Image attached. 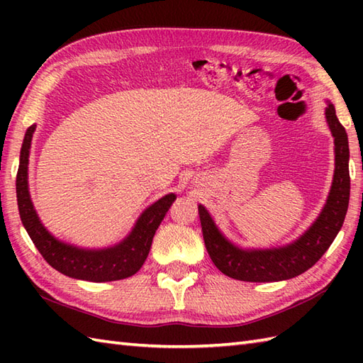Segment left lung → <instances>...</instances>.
<instances>
[{
    "label": "left lung",
    "instance_id": "left-lung-1",
    "mask_svg": "<svg viewBox=\"0 0 363 363\" xmlns=\"http://www.w3.org/2000/svg\"><path fill=\"white\" fill-rule=\"evenodd\" d=\"M325 115L334 137L333 186L317 220L296 240L277 248H240L221 233L206 207L198 206L206 250L223 274L246 282L287 281L313 267L333 245L350 204V145L348 134L338 121L333 103L328 101Z\"/></svg>",
    "mask_w": 363,
    "mask_h": 363
}]
</instances>
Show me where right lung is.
<instances>
[{"mask_svg": "<svg viewBox=\"0 0 363 363\" xmlns=\"http://www.w3.org/2000/svg\"><path fill=\"white\" fill-rule=\"evenodd\" d=\"M35 125L26 129L20 151V165L17 173V203L23 226L30 240L40 251L43 259L59 273L73 279L90 282L120 281L135 274L145 264L151 250L152 237L165 213L174 203L176 195L168 194L142 212L133 230L121 242L107 248H81L54 237L38 218L30 201L28 186L29 150Z\"/></svg>", "mask_w": 363, "mask_h": 363, "instance_id": "obj_1", "label": "right lung"}]
</instances>
